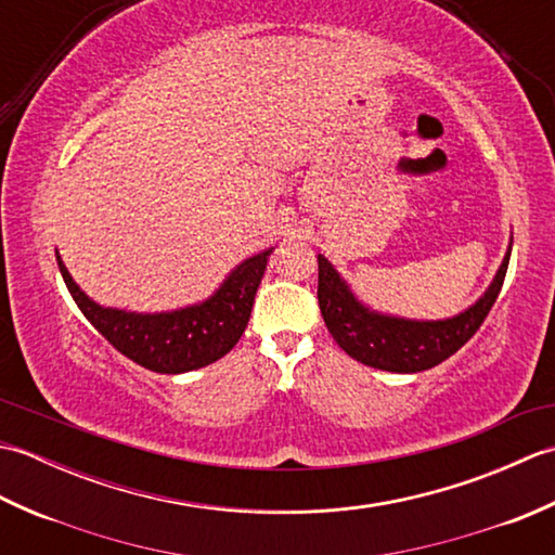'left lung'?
Returning a JSON list of instances; mask_svg holds the SVG:
<instances>
[{
    "label": "left lung",
    "mask_w": 555,
    "mask_h": 555,
    "mask_svg": "<svg viewBox=\"0 0 555 555\" xmlns=\"http://www.w3.org/2000/svg\"><path fill=\"white\" fill-rule=\"evenodd\" d=\"M511 250L513 238L489 288L469 308L446 320H410V317L372 310L352 293L336 267L324 255H317V264H320L317 298H320L328 334L350 358L367 367L398 374L431 370L451 358L457 348H463L487 320L508 271Z\"/></svg>",
    "instance_id": "obj_1"
}]
</instances>
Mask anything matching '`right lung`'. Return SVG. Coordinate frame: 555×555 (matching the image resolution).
Segmentation results:
<instances>
[{
    "instance_id": "obj_1",
    "label": "right lung",
    "mask_w": 555,
    "mask_h": 555,
    "mask_svg": "<svg viewBox=\"0 0 555 555\" xmlns=\"http://www.w3.org/2000/svg\"><path fill=\"white\" fill-rule=\"evenodd\" d=\"M271 253L274 247H267L235 264L209 298L164 312L104 308L76 284L59 250L56 264L80 312L116 350L145 370L183 374L207 367L238 344Z\"/></svg>"
}]
</instances>
